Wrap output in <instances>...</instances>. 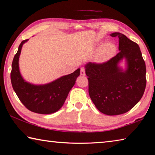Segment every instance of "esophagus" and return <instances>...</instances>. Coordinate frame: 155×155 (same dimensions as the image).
<instances>
[{
    "label": "esophagus",
    "instance_id": "1",
    "mask_svg": "<svg viewBox=\"0 0 155 155\" xmlns=\"http://www.w3.org/2000/svg\"><path fill=\"white\" fill-rule=\"evenodd\" d=\"M81 74L83 75V76L86 74H85V68L84 67H82L81 68Z\"/></svg>",
    "mask_w": 155,
    "mask_h": 155
}]
</instances>
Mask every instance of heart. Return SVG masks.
Masks as SVG:
<instances>
[{
  "mask_svg": "<svg viewBox=\"0 0 155 155\" xmlns=\"http://www.w3.org/2000/svg\"><path fill=\"white\" fill-rule=\"evenodd\" d=\"M117 47L112 42H106L102 45L97 53V60L100 62H104L110 60L116 54Z\"/></svg>",
  "mask_w": 155,
  "mask_h": 155,
  "instance_id": "obj_1",
  "label": "heart"
}]
</instances>
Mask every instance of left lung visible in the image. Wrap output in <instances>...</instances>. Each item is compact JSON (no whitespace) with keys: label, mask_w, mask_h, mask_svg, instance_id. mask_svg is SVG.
Listing matches in <instances>:
<instances>
[{"label":"left lung","mask_w":155,"mask_h":155,"mask_svg":"<svg viewBox=\"0 0 155 155\" xmlns=\"http://www.w3.org/2000/svg\"><path fill=\"white\" fill-rule=\"evenodd\" d=\"M117 37L119 52L101 64L88 62L85 65L88 77V93L95 107L102 113L118 115L127 113L139 103L146 87V65L136 42L120 32ZM123 58L125 70L118 64Z\"/></svg>","instance_id":"left-lung-1"}]
</instances>
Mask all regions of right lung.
Instances as JSON below:
<instances>
[{
    "label": "right lung",
    "mask_w": 155,
    "mask_h": 155,
    "mask_svg": "<svg viewBox=\"0 0 155 155\" xmlns=\"http://www.w3.org/2000/svg\"><path fill=\"white\" fill-rule=\"evenodd\" d=\"M28 40L21 42L13 58L11 72L12 88L19 100L29 110L43 114L54 113L64 104L77 78L80 75V68L48 84L35 85L28 83L23 79L18 65L22 47Z\"/></svg>",
    "instance_id": "add662e5"
}]
</instances>
